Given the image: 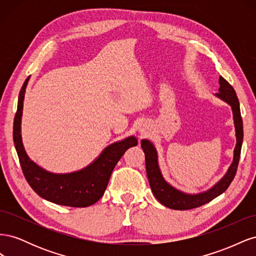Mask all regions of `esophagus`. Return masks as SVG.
<instances>
[{"instance_id": "esophagus-1", "label": "esophagus", "mask_w": 256, "mask_h": 256, "mask_svg": "<svg viewBox=\"0 0 256 256\" xmlns=\"http://www.w3.org/2000/svg\"><path fill=\"white\" fill-rule=\"evenodd\" d=\"M140 134L143 136V134H145V131L144 130H140Z\"/></svg>"}]
</instances>
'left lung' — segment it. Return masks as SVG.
I'll return each instance as SVG.
<instances>
[{"label":"left lung","mask_w":256,"mask_h":256,"mask_svg":"<svg viewBox=\"0 0 256 256\" xmlns=\"http://www.w3.org/2000/svg\"><path fill=\"white\" fill-rule=\"evenodd\" d=\"M220 88L219 92H216V96L223 99L230 104L232 110L234 114V124L236 130V138L237 143L234 150V160L233 164L230 166L228 173L226 174L222 180L216 184L214 188L208 190L200 194H186L180 191L176 190L172 186H170L162 177L160 170L158 166V159L157 152L154 150V145L147 140H142L141 146L145 154V164H146V173L147 178L150 184L152 191L159 202L171 209H176V210H189L207 204L219 196L220 194L226 191L230 182H233L234 177L237 172V168L240 159V152H242V138H244V126H242V118L240 114V106L239 102L236 95V92L233 86L224 79L222 76L219 78Z\"/></svg>","instance_id":"left-lung-1"}]
</instances>
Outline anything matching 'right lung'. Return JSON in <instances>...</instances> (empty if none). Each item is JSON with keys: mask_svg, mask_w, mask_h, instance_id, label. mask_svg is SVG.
<instances>
[{"mask_svg": "<svg viewBox=\"0 0 256 256\" xmlns=\"http://www.w3.org/2000/svg\"><path fill=\"white\" fill-rule=\"evenodd\" d=\"M28 81V78L20 90L12 131L22 173L28 184L38 196L58 205L88 207L95 204L104 196L115 166L128 148L138 145V140L134 136H130L122 142L108 146L94 164L82 171L64 175L44 171L28 159L21 141V115Z\"/></svg>", "mask_w": 256, "mask_h": 256, "instance_id": "right-lung-1", "label": "right lung"}]
</instances>
